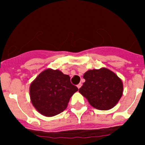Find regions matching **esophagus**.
<instances>
[{"label": "esophagus", "instance_id": "obj_1", "mask_svg": "<svg viewBox=\"0 0 145 145\" xmlns=\"http://www.w3.org/2000/svg\"><path fill=\"white\" fill-rule=\"evenodd\" d=\"M81 86H82V84H81V83H79V84H78V85H77V88H78L79 89L81 87Z\"/></svg>", "mask_w": 145, "mask_h": 145}]
</instances>
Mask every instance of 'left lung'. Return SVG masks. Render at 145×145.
Instances as JSON below:
<instances>
[{"label": "left lung", "instance_id": "1", "mask_svg": "<svg viewBox=\"0 0 145 145\" xmlns=\"http://www.w3.org/2000/svg\"><path fill=\"white\" fill-rule=\"evenodd\" d=\"M86 81L78 92L89 104L99 110H109L116 105L123 91L121 78L115 73L102 67L90 69L83 74Z\"/></svg>", "mask_w": 145, "mask_h": 145}]
</instances>
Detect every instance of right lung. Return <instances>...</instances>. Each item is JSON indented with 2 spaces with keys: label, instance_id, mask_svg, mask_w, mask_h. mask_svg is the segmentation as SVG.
Segmentation results:
<instances>
[{
  "label": "right lung",
  "instance_id": "right-lung-1",
  "mask_svg": "<svg viewBox=\"0 0 145 145\" xmlns=\"http://www.w3.org/2000/svg\"><path fill=\"white\" fill-rule=\"evenodd\" d=\"M78 88L71 83L70 77L59 69H47L31 82L29 94L35 109L47 117L65 110Z\"/></svg>",
  "mask_w": 145,
  "mask_h": 145
}]
</instances>
